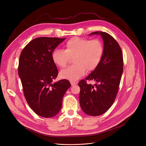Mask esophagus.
Instances as JSON below:
<instances>
[{
	"instance_id": "1",
	"label": "esophagus",
	"mask_w": 146,
	"mask_h": 146,
	"mask_svg": "<svg viewBox=\"0 0 146 146\" xmlns=\"http://www.w3.org/2000/svg\"><path fill=\"white\" fill-rule=\"evenodd\" d=\"M70 83H71V85H72V86H73V85L77 84V82H74V81H70Z\"/></svg>"
}]
</instances>
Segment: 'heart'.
Returning <instances> with one entry per match:
<instances>
[{
	"label": "heart",
	"instance_id": "obj_1",
	"mask_svg": "<svg viewBox=\"0 0 146 146\" xmlns=\"http://www.w3.org/2000/svg\"><path fill=\"white\" fill-rule=\"evenodd\" d=\"M64 50L55 49L52 52L53 62L60 68H65L71 58L73 64L62 70L63 78L74 81L84 75L86 71L94 70L100 64L104 53L102 42L98 39L74 36L63 45Z\"/></svg>",
	"mask_w": 146,
	"mask_h": 146
}]
</instances>
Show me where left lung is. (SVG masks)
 <instances>
[{"label":"left lung","mask_w":146,"mask_h":146,"mask_svg":"<svg viewBox=\"0 0 146 146\" xmlns=\"http://www.w3.org/2000/svg\"><path fill=\"white\" fill-rule=\"evenodd\" d=\"M100 34L104 47L101 61L98 67L84 80L78 83L80 88L79 101L82 110L90 116H99L107 112L112 105L119 91L123 69L121 48L109 34L102 31L91 33ZM96 81L94 86L86 80Z\"/></svg>","instance_id":"obj_1"}]
</instances>
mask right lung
Here are the masks:
<instances>
[{"label": "right lung", "instance_id": "right-lung-1", "mask_svg": "<svg viewBox=\"0 0 146 146\" xmlns=\"http://www.w3.org/2000/svg\"><path fill=\"white\" fill-rule=\"evenodd\" d=\"M64 39L35 38L24 48L20 56L18 72L25 98L34 112L44 117L58 113L63 97L71 86L66 79L52 83L58 70L52 54Z\"/></svg>", "mask_w": 146, "mask_h": 146}]
</instances>
